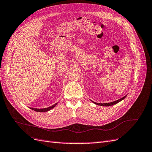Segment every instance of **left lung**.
<instances>
[{
    "instance_id": "left-lung-1",
    "label": "left lung",
    "mask_w": 152,
    "mask_h": 152,
    "mask_svg": "<svg viewBox=\"0 0 152 152\" xmlns=\"http://www.w3.org/2000/svg\"><path fill=\"white\" fill-rule=\"evenodd\" d=\"M126 97V96H124L123 98H121V99H118V100H117V101H115V102H110V103H95V102H93V103H94V104H97V105L103 106V107H108V106H112V105H113V104H117V103L121 102V101H122V99H124Z\"/></svg>"
}]
</instances>
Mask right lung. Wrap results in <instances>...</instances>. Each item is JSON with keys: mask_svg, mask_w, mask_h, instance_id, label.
I'll return each mask as SVG.
<instances>
[{"mask_svg": "<svg viewBox=\"0 0 152 152\" xmlns=\"http://www.w3.org/2000/svg\"><path fill=\"white\" fill-rule=\"evenodd\" d=\"M57 103L54 104L53 105H52L51 107H49L48 108H42V109H39V108H30V109L34 110L35 112H48L49 110L53 109L54 107H56V105L57 104Z\"/></svg>", "mask_w": 152, "mask_h": 152, "instance_id": "obj_1", "label": "right lung"}]
</instances>
